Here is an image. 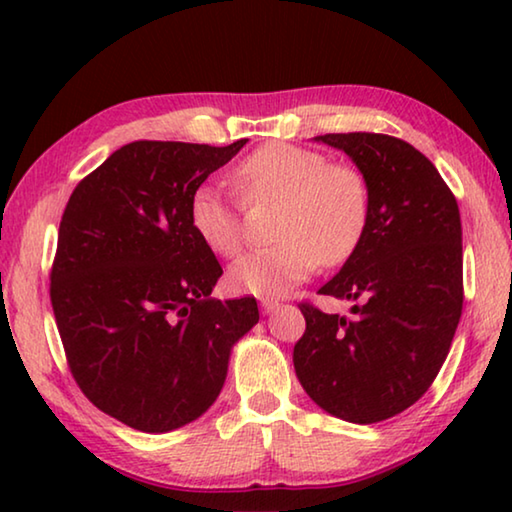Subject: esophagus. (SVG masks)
I'll return each instance as SVG.
<instances>
[{"mask_svg":"<svg viewBox=\"0 0 512 512\" xmlns=\"http://www.w3.org/2000/svg\"><path fill=\"white\" fill-rule=\"evenodd\" d=\"M277 307H280V305H277V300H262V311H264V314H273Z\"/></svg>","mask_w":512,"mask_h":512,"instance_id":"esophagus-1","label":"esophagus"}]
</instances>
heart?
<instances>
[{
    "label": "heart",
    "mask_w": 512,
    "mask_h": 512,
    "mask_svg": "<svg viewBox=\"0 0 512 512\" xmlns=\"http://www.w3.org/2000/svg\"><path fill=\"white\" fill-rule=\"evenodd\" d=\"M235 178L246 203H280V210L273 223L277 244L237 259L228 271L230 291L280 298L320 262L339 266L357 253L370 219L368 183L357 169L329 164L327 155L296 144L271 142L241 160ZM189 223L214 255L235 257L244 246L241 210L212 183L194 189Z\"/></svg>",
    "instance_id": "heart-1"
}]
</instances>
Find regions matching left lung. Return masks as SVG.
I'll list each match as a JSON object with an SVG mask.
<instances>
[{
  "mask_svg": "<svg viewBox=\"0 0 512 512\" xmlns=\"http://www.w3.org/2000/svg\"><path fill=\"white\" fill-rule=\"evenodd\" d=\"M370 192L366 235L318 289L354 302L350 316L309 302L293 368L320 409L354 424L402 413L429 391L463 309V230L452 189L409 142L379 133H329Z\"/></svg>",
  "mask_w": 512,
  "mask_h": 512,
  "instance_id": "left-lung-1",
  "label": "left lung"
}]
</instances>
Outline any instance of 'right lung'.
Returning <instances> with one entry per match:
<instances>
[{
	"label": "right lung",
	"instance_id": "1",
	"mask_svg": "<svg viewBox=\"0 0 512 512\" xmlns=\"http://www.w3.org/2000/svg\"><path fill=\"white\" fill-rule=\"evenodd\" d=\"M248 140L131 142L69 196L51 307L85 397L137 431L167 433L219 397L255 298H210L223 268L189 223V198Z\"/></svg>",
	"mask_w": 512,
	"mask_h": 512
}]
</instances>
